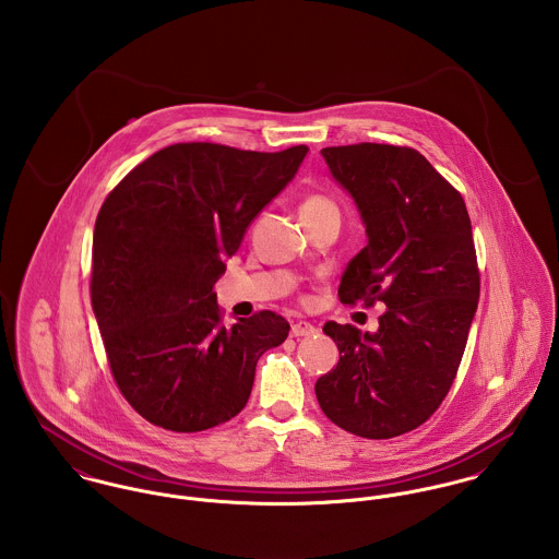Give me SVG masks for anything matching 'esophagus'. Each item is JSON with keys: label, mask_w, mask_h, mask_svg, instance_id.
Segmentation results:
<instances>
[{"label": "esophagus", "mask_w": 559, "mask_h": 559, "mask_svg": "<svg viewBox=\"0 0 559 559\" xmlns=\"http://www.w3.org/2000/svg\"><path fill=\"white\" fill-rule=\"evenodd\" d=\"M319 329L314 326V324H310V322H306V320H299V322H295L293 324V329H290V333L295 335V337H308V335H314Z\"/></svg>", "instance_id": "34e87169"}]
</instances>
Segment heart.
<instances>
[{"label":"heart","mask_w":559,"mask_h":559,"mask_svg":"<svg viewBox=\"0 0 559 559\" xmlns=\"http://www.w3.org/2000/svg\"><path fill=\"white\" fill-rule=\"evenodd\" d=\"M299 213H301L304 222H310V219H317V217H322V215H331V213L340 215V209H337L335 200L324 195V193H308L301 200Z\"/></svg>","instance_id":"1"}]
</instances>
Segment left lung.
<instances>
[{
    "label": "left lung",
    "mask_w": 559,
    "mask_h": 559,
    "mask_svg": "<svg viewBox=\"0 0 559 559\" xmlns=\"http://www.w3.org/2000/svg\"><path fill=\"white\" fill-rule=\"evenodd\" d=\"M353 195L368 245L348 262L337 297L383 301L374 333L324 322L340 350L317 381L322 413L346 432L392 439L421 426L448 396L478 310L479 271L463 195L408 146L320 151Z\"/></svg>",
    "instance_id": "8db88e82"
}]
</instances>
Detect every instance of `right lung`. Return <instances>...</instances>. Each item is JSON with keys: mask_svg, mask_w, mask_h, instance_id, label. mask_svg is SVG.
I'll return each mask as SVG.
<instances>
[{"mask_svg": "<svg viewBox=\"0 0 559 559\" xmlns=\"http://www.w3.org/2000/svg\"><path fill=\"white\" fill-rule=\"evenodd\" d=\"M306 155L308 146L174 144L105 198L92 240V310L120 394L151 424L200 432L233 419L262 353L288 337L290 324L271 310L226 326L213 286Z\"/></svg>", "mask_w": 559, "mask_h": 559, "instance_id": "right-lung-1", "label": "right lung"}]
</instances>
